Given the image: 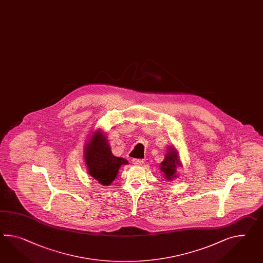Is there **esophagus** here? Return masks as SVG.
Returning <instances> with one entry per match:
<instances>
[{
  "label": "esophagus",
  "mask_w": 263,
  "mask_h": 263,
  "mask_svg": "<svg viewBox=\"0 0 263 263\" xmlns=\"http://www.w3.org/2000/svg\"><path fill=\"white\" fill-rule=\"evenodd\" d=\"M133 164L135 165H142L144 163V160H139V159H134L132 160Z\"/></svg>",
  "instance_id": "obj_1"
}]
</instances>
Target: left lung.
<instances>
[{"label":"left lung","mask_w":263,"mask_h":263,"mask_svg":"<svg viewBox=\"0 0 263 263\" xmlns=\"http://www.w3.org/2000/svg\"><path fill=\"white\" fill-rule=\"evenodd\" d=\"M178 167H182V163L179 159V152L174 145L168 146L164 159L160 164V171L164 179L168 181H172L177 179L179 177V174H177Z\"/></svg>","instance_id":"1"}]
</instances>
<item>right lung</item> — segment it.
Returning a JSON list of instances; mask_svg holds the SVG:
<instances>
[{
  "mask_svg": "<svg viewBox=\"0 0 263 263\" xmlns=\"http://www.w3.org/2000/svg\"><path fill=\"white\" fill-rule=\"evenodd\" d=\"M84 158L88 174L103 186L110 185L117 178L121 166L128 164L127 160L113 155L106 134L102 129H97L90 134L84 145Z\"/></svg>",
  "mask_w": 263,
  "mask_h": 263,
  "instance_id": "obj_1",
  "label": "right lung"
}]
</instances>
